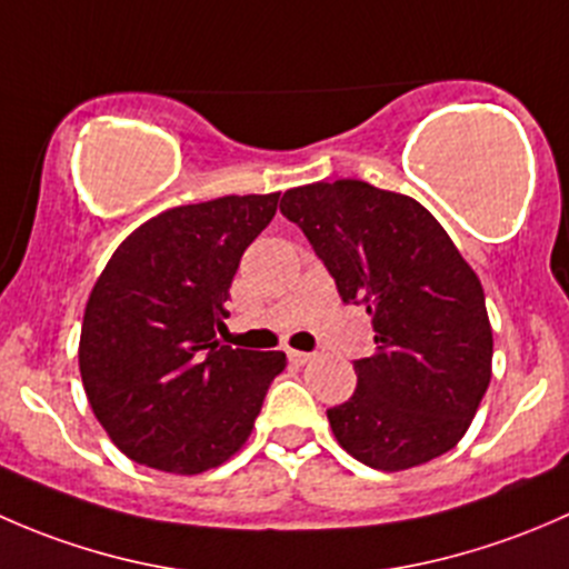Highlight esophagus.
I'll return each instance as SVG.
<instances>
[{
  "label": "esophagus",
  "mask_w": 569,
  "mask_h": 569,
  "mask_svg": "<svg viewBox=\"0 0 569 569\" xmlns=\"http://www.w3.org/2000/svg\"><path fill=\"white\" fill-rule=\"evenodd\" d=\"M289 360H291V363H297V366H306V363H311L313 355L311 352H300V349H289Z\"/></svg>",
  "instance_id": "obj_1"
}]
</instances>
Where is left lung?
Here are the masks:
<instances>
[{
  "instance_id": "1",
  "label": "left lung",
  "mask_w": 569,
  "mask_h": 569,
  "mask_svg": "<svg viewBox=\"0 0 569 569\" xmlns=\"http://www.w3.org/2000/svg\"><path fill=\"white\" fill-rule=\"evenodd\" d=\"M280 211L375 327V355L355 360L358 388L327 410L341 449L388 473L455 449L490 386L492 327L443 226L410 194L358 178L286 189Z\"/></svg>"
}]
</instances>
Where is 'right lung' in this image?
Here are the masks:
<instances>
[{"label": "right lung", "mask_w": 569, "mask_h": 569, "mask_svg": "<svg viewBox=\"0 0 569 569\" xmlns=\"http://www.w3.org/2000/svg\"><path fill=\"white\" fill-rule=\"evenodd\" d=\"M280 192L176 206L120 242L90 291L79 371L129 460L194 476L248 443L283 352L222 347L228 289Z\"/></svg>", "instance_id": "1"}]
</instances>
